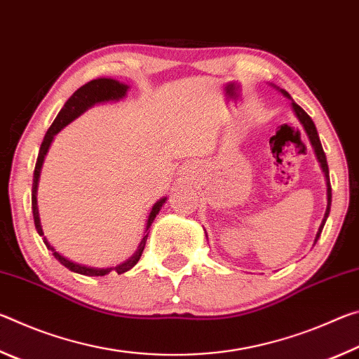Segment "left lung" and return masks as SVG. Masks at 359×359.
<instances>
[{
    "label": "left lung",
    "mask_w": 359,
    "mask_h": 359,
    "mask_svg": "<svg viewBox=\"0 0 359 359\" xmlns=\"http://www.w3.org/2000/svg\"><path fill=\"white\" fill-rule=\"evenodd\" d=\"M277 90H280V92H282L285 96H287V98H290V100H291V96H290L287 92H285V90H282V88H277ZM291 106H293V111H294V114H296L297 120L301 121V125L304 126V130H306V133H307L309 141H311V144H312V147H313V150H315V155H317V160H318V163H320L321 169H323L325 177H326L327 205H326V212H325L323 222H321L320 228H318V233H317V236H315V242H313V244H317V241H318V238H320L321 231H323V226H325V223H326V218H327V215H330V210H331V182H330V169H327L326 155H325V151H323V147H321V142H320V137H318L317 128H315L313 120H312L311 117H309L307 112L304 111V109H302L301 106H297L293 100H291Z\"/></svg>",
    "instance_id": "1"
}]
</instances>
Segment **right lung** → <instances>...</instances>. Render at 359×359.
Returning <instances> with one entry per match:
<instances>
[{
    "label": "right lung",
    "mask_w": 359,
    "mask_h": 359,
    "mask_svg": "<svg viewBox=\"0 0 359 359\" xmlns=\"http://www.w3.org/2000/svg\"><path fill=\"white\" fill-rule=\"evenodd\" d=\"M128 85L121 83L118 81H115V79H95V81H90L88 83H85L83 87H81L79 90H76L74 93H72L71 98L65 102V106L62 107V111L58 112L57 118L53 120V123L50 125V128L47 130L46 136H44V141L41 144V149H39V155H38V161H36V166H34V174H33V188H32V209H33V218H34V226L36 231H38L39 236H44L42 233V226H41V220H39V212H38V199H36V194H38V182H39V175H41V168H42V163H44V158L47 155V150L50 147V144L53 141V137L58 131H62L66 125L71 123L72 120L77 118L79 115H82L87 109H90L95 104H100V102H107V101H120L123 96L128 92ZM168 198H161L158 199V201L154 204V208L150 210V215H149V220H147V231L151 223H154L155 217L158 215V212H160L161 205L166 203ZM147 236L149 233L144 236L141 244H139L136 253L133 255L131 258H128L125 261V263H121L115 267H106V269H102V267H90V266H83V264H79L74 263V261H71L68 258H65L63 255H60L58 252H55V248H53L50 244H48V241L46 238L44 239V244L48 248V250H52V255L55 257L60 263H62L65 267H68L69 271L72 272H77V274H82V276H92V277H101V276H106L109 274L111 271H115L117 274H123V272L130 271L133 266H135L139 258H141V255L144 252V247H145V241H147Z\"/></svg>",
    "instance_id": "obj_1"
}]
</instances>
